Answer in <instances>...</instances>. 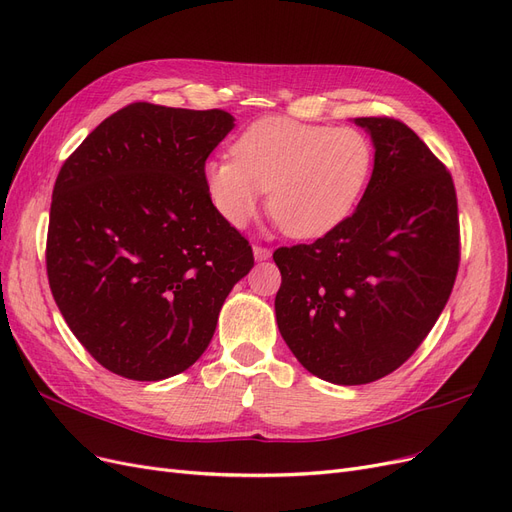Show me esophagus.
<instances>
[{
	"label": "esophagus",
	"instance_id": "34e87169",
	"mask_svg": "<svg viewBox=\"0 0 512 512\" xmlns=\"http://www.w3.org/2000/svg\"><path fill=\"white\" fill-rule=\"evenodd\" d=\"M253 253H255V259H259V261L270 259V255H272V251L268 249V246H261V244L253 246Z\"/></svg>",
	"mask_w": 512,
	"mask_h": 512
}]
</instances>
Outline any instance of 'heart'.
I'll list each match as a JSON object with an SVG mask.
<instances>
[{"mask_svg": "<svg viewBox=\"0 0 512 512\" xmlns=\"http://www.w3.org/2000/svg\"><path fill=\"white\" fill-rule=\"evenodd\" d=\"M373 162L361 128L263 118L236 139L232 158L206 162L204 187L227 225L249 223L268 192V213L282 232L318 238L354 211Z\"/></svg>", "mask_w": 512, "mask_h": 512, "instance_id": "1", "label": "heart"}]
</instances>
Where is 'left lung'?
<instances>
[{"label": "left lung", "mask_w": 512, "mask_h": 512, "mask_svg": "<svg viewBox=\"0 0 512 512\" xmlns=\"http://www.w3.org/2000/svg\"><path fill=\"white\" fill-rule=\"evenodd\" d=\"M375 145L356 211L312 244L280 246L276 320L312 375L358 386L399 369L441 316L460 266L451 173L388 116L356 118Z\"/></svg>", "instance_id": "1"}]
</instances>
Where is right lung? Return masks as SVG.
Returning a JSON list of instances; mask_svg holds the SVG:
<instances>
[{"label":"right lung","instance_id":"obj_1","mask_svg":"<svg viewBox=\"0 0 512 512\" xmlns=\"http://www.w3.org/2000/svg\"><path fill=\"white\" fill-rule=\"evenodd\" d=\"M234 128L223 109L130 103L59 170L46 272L65 323L90 356L128 380L192 367L255 257L204 187V166Z\"/></svg>","mask_w":512,"mask_h":512}]
</instances>
